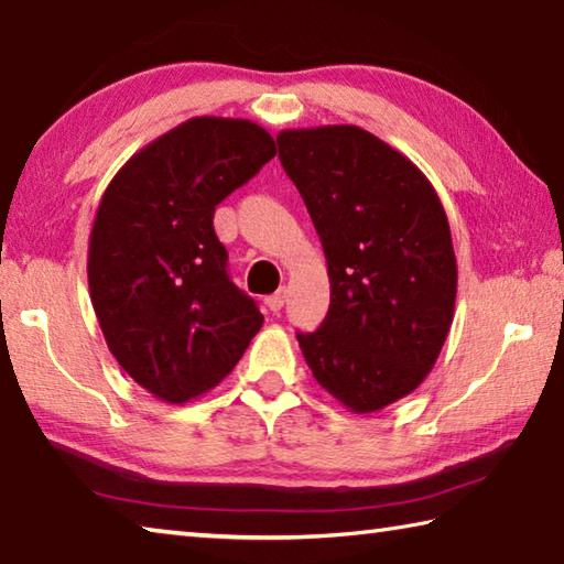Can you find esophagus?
I'll list each match as a JSON object with an SVG mask.
<instances>
[{
	"mask_svg": "<svg viewBox=\"0 0 564 564\" xmlns=\"http://www.w3.org/2000/svg\"><path fill=\"white\" fill-rule=\"evenodd\" d=\"M284 300H288V288H280L276 290L274 294H270V297H267V307H270L272 312H280L282 307H284Z\"/></svg>",
	"mask_w": 564,
	"mask_h": 564,
	"instance_id": "34e87169",
	"label": "esophagus"
}]
</instances>
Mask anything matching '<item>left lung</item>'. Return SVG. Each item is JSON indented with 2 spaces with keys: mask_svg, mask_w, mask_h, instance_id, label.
Here are the masks:
<instances>
[{
  "mask_svg": "<svg viewBox=\"0 0 564 564\" xmlns=\"http://www.w3.org/2000/svg\"><path fill=\"white\" fill-rule=\"evenodd\" d=\"M317 230L332 284L317 332H297L314 379L354 413L399 401L433 369L456 307L458 267L436 191L359 126L276 135Z\"/></svg>",
  "mask_w": 564,
  "mask_h": 564,
  "instance_id": "8db88e82",
  "label": "left lung"
}]
</instances>
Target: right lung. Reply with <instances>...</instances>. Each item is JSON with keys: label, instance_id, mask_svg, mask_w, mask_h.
Listing matches in <instances>:
<instances>
[{"label": "right lung", "instance_id": "right-lung-1", "mask_svg": "<svg viewBox=\"0 0 564 564\" xmlns=\"http://www.w3.org/2000/svg\"><path fill=\"white\" fill-rule=\"evenodd\" d=\"M276 153L245 118L200 116L138 151L108 183L88 240V290L108 349L155 399L217 387L260 332L227 274L213 217Z\"/></svg>", "mask_w": 564, "mask_h": 564}]
</instances>
